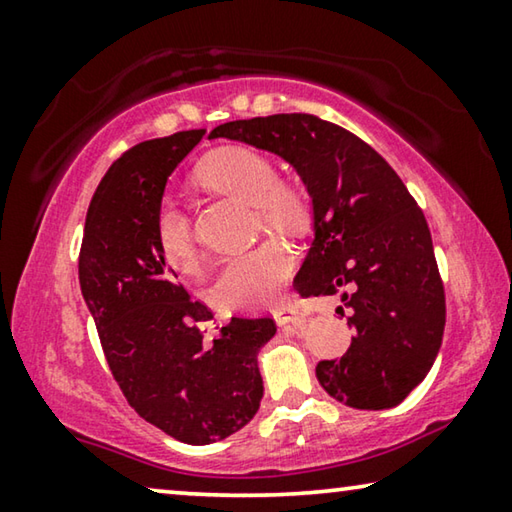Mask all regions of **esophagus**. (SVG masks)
Masks as SVG:
<instances>
[{
    "instance_id": "34e87169",
    "label": "esophagus",
    "mask_w": 512,
    "mask_h": 512,
    "mask_svg": "<svg viewBox=\"0 0 512 512\" xmlns=\"http://www.w3.org/2000/svg\"><path fill=\"white\" fill-rule=\"evenodd\" d=\"M273 318H275L277 325H298V323H302V320H305V316H302L300 311L293 307V305L277 307L273 311Z\"/></svg>"
}]
</instances>
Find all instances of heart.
I'll return each instance as SVG.
<instances>
[{
  "mask_svg": "<svg viewBox=\"0 0 512 512\" xmlns=\"http://www.w3.org/2000/svg\"><path fill=\"white\" fill-rule=\"evenodd\" d=\"M198 180L214 192L253 203L257 225L268 230L300 235L311 223V198L298 183L277 178L268 155L228 146L212 153ZM155 244L164 262L176 271H192L196 241L189 216L176 201H162L155 214ZM293 271L291 250L280 241H264L255 248L225 259L214 282V298L228 309H259L273 305Z\"/></svg>",
  "mask_w": 512,
  "mask_h": 512,
  "instance_id": "heart-1",
  "label": "heart"
}]
</instances>
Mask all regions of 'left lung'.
Here are the masks:
<instances>
[{
	"label": "left lung",
	"mask_w": 512,
	"mask_h": 512,
	"mask_svg": "<svg viewBox=\"0 0 512 512\" xmlns=\"http://www.w3.org/2000/svg\"><path fill=\"white\" fill-rule=\"evenodd\" d=\"M216 137L275 153L311 198L314 239L293 284L302 296L336 293L354 329L341 359L318 361L320 386L350 409L400 404L427 377L445 329L429 225L409 189L372 146L314 115L228 121Z\"/></svg>",
	"instance_id": "left-lung-1"
}]
</instances>
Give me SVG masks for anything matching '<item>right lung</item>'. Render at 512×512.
Instances as JSON below:
<instances>
[{
	"label": "right lung",
	"mask_w": 512,
	"mask_h": 512,
	"mask_svg": "<svg viewBox=\"0 0 512 512\" xmlns=\"http://www.w3.org/2000/svg\"><path fill=\"white\" fill-rule=\"evenodd\" d=\"M205 131L133 146L92 196L79 257L81 293L128 404L180 443L210 445L253 420L264 395L257 354L271 318H232L212 343V311L176 284L155 244L169 176Z\"/></svg>",
	"instance_id": "right-lung-1"
}]
</instances>
